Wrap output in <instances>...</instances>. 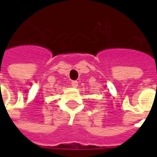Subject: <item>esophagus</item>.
Segmentation results:
<instances>
[{
  "instance_id": "esophagus-1",
  "label": "esophagus",
  "mask_w": 157,
  "mask_h": 157,
  "mask_svg": "<svg viewBox=\"0 0 157 157\" xmlns=\"http://www.w3.org/2000/svg\"><path fill=\"white\" fill-rule=\"evenodd\" d=\"M71 86L73 87H77L78 86V82L77 81H72Z\"/></svg>"
}]
</instances>
